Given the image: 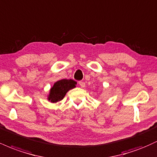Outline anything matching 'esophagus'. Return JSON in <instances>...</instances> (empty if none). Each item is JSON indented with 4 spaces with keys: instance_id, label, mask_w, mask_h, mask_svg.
Returning <instances> with one entry per match:
<instances>
[{
    "instance_id": "esophagus-1",
    "label": "esophagus",
    "mask_w": 157,
    "mask_h": 157,
    "mask_svg": "<svg viewBox=\"0 0 157 157\" xmlns=\"http://www.w3.org/2000/svg\"><path fill=\"white\" fill-rule=\"evenodd\" d=\"M79 85H80L81 88H84L85 86H86V83H85L84 82H82V81H80V82H79Z\"/></svg>"
}]
</instances>
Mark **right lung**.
I'll list each match as a JSON object with an SVG mask.
<instances>
[{"mask_svg":"<svg viewBox=\"0 0 157 157\" xmlns=\"http://www.w3.org/2000/svg\"><path fill=\"white\" fill-rule=\"evenodd\" d=\"M76 82L73 80H66L63 79L54 84L53 87L50 90V94L48 95V100L52 102H57L60 101L70 89L75 87Z\"/></svg>","mask_w":157,"mask_h":157,"instance_id":"1","label":"right lung"}]
</instances>
